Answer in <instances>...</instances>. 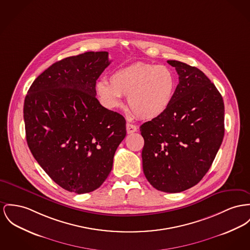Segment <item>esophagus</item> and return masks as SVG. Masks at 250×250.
I'll list each match as a JSON object with an SVG mask.
<instances>
[{
  "label": "esophagus",
  "mask_w": 250,
  "mask_h": 250,
  "mask_svg": "<svg viewBox=\"0 0 250 250\" xmlns=\"http://www.w3.org/2000/svg\"><path fill=\"white\" fill-rule=\"evenodd\" d=\"M126 130H127V133H135L136 131H137V128H136V126L135 125H133L132 123H127L126 124Z\"/></svg>",
  "instance_id": "obj_1"
}]
</instances>
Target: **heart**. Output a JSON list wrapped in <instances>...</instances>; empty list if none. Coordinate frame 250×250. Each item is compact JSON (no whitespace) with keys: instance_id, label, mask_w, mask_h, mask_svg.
<instances>
[{"instance_id":"obj_1","label":"heart","mask_w":250,"mask_h":250,"mask_svg":"<svg viewBox=\"0 0 250 250\" xmlns=\"http://www.w3.org/2000/svg\"><path fill=\"white\" fill-rule=\"evenodd\" d=\"M174 86V77L167 67L138 62L115 71L110 83L98 82L96 91L106 108L117 109L122 104V96H128V106L136 117L152 119L166 111Z\"/></svg>"}]
</instances>
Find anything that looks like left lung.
<instances>
[{
  "label": "left lung",
  "mask_w": 250,
  "mask_h": 250,
  "mask_svg": "<svg viewBox=\"0 0 250 250\" xmlns=\"http://www.w3.org/2000/svg\"><path fill=\"white\" fill-rule=\"evenodd\" d=\"M179 76L166 111L140 126L143 171L150 185L175 193L199 183L225 134V106L215 85L198 68L167 61Z\"/></svg>",
  "instance_id": "8db88e82"
}]
</instances>
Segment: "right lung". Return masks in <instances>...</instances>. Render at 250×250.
Listing matches in <instances>:
<instances>
[{
  "label": "right lung",
  "mask_w": 250,
  "mask_h": 250,
  "mask_svg": "<svg viewBox=\"0 0 250 250\" xmlns=\"http://www.w3.org/2000/svg\"><path fill=\"white\" fill-rule=\"evenodd\" d=\"M110 63L105 51L63 59L34 81L24 100L34 158L55 183L78 194L106 180L126 136L125 118L96 98L97 80Z\"/></svg>",
  "instance_id": "add662e5"
}]
</instances>
